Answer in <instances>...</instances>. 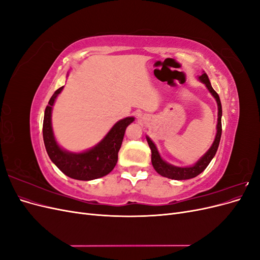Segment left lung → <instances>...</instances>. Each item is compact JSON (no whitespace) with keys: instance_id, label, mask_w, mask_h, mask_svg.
Returning <instances> with one entry per match:
<instances>
[{"instance_id":"obj_1","label":"left lung","mask_w":260,"mask_h":260,"mask_svg":"<svg viewBox=\"0 0 260 260\" xmlns=\"http://www.w3.org/2000/svg\"><path fill=\"white\" fill-rule=\"evenodd\" d=\"M200 80L205 83L207 89L209 92L212 94L217 101L218 104V123H217V135L215 138L214 143H212L211 147L208 149V152L204 155L202 158L196 162L194 166L192 167H176L172 166V165L166 162L160 158V156L158 154V151L155 146V144L152 142V140L149 138L147 139V143L149 145V148L152 151V164L154 169L158 172V174L162 177H166L169 179H174V180H186V179H192L195 178L196 176H199L201 172L206 169V167L211 161V159L214 158V156L216 155V152L218 149L219 143H220V138H221V132H222V127H221V116H222V108H221V102H220L218 93L212 89V86L210 84V81L208 79V76L204 73L201 77Z\"/></svg>"}]
</instances>
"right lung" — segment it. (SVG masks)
Returning a JSON list of instances; mask_svg holds the SVG:
<instances>
[{
	"label": "right lung",
	"instance_id": "1",
	"mask_svg": "<svg viewBox=\"0 0 260 260\" xmlns=\"http://www.w3.org/2000/svg\"><path fill=\"white\" fill-rule=\"evenodd\" d=\"M61 90L62 86L54 92L44 112L43 140L49 157L62 174L76 180L89 181L108 175L117 164L124 131L135 118L127 117L118 121L106 137L89 151L78 154L66 152L55 141L51 123L52 107Z\"/></svg>",
	"mask_w": 260,
	"mask_h": 260
}]
</instances>
